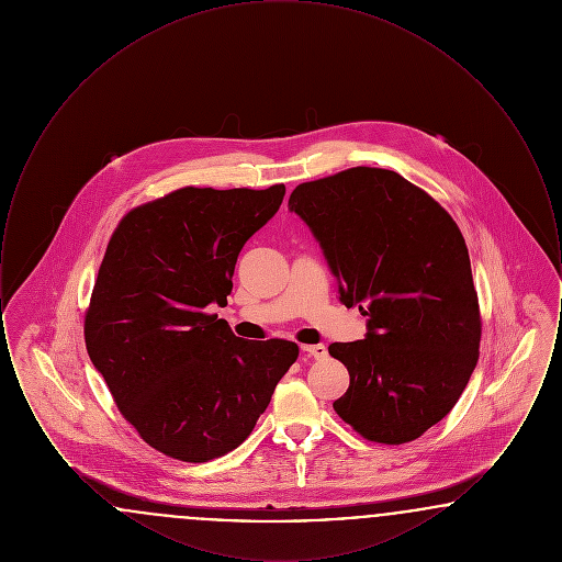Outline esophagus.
<instances>
[{
  "mask_svg": "<svg viewBox=\"0 0 562 562\" xmlns=\"http://www.w3.org/2000/svg\"><path fill=\"white\" fill-rule=\"evenodd\" d=\"M301 349H303L305 353L314 356L316 360H322V358H326V353H328V349H326V346H322V344H318V346H301Z\"/></svg>",
  "mask_w": 562,
  "mask_h": 562,
  "instance_id": "1",
  "label": "esophagus"
}]
</instances>
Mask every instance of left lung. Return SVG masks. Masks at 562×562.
<instances>
[{"mask_svg": "<svg viewBox=\"0 0 562 562\" xmlns=\"http://www.w3.org/2000/svg\"><path fill=\"white\" fill-rule=\"evenodd\" d=\"M299 214L367 337L330 344L348 367L337 415L367 440L404 445L447 417L479 362L481 310L465 240L424 189L356 166L294 188Z\"/></svg>", "mask_w": 562, "mask_h": 562, "instance_id": "8db88e82", "label": "left lung"}]
</instances>
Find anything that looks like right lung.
Segmentation results:
<instances>
[{
  "label": "right lung",
  "instance_id": "add662e5",
  "mask_svg": "<svg viewBox=\"0 0 562 562\" xmlns=\"http://www.w3.org/2000/svg\"><path fill=\"white\" fill-rule=\"evenodd\" d=\"M286 188H183L115 227L83 339L120 413L156 451L204 463L250 436L293 341H246L209 314L225 305L241 246L278 213Z\"/></svg>",
  "mask_w": 562,
  "mask_h": 562
}]
</instances>
